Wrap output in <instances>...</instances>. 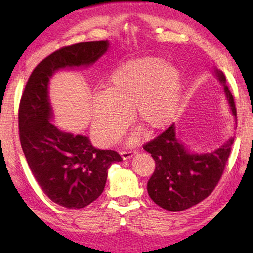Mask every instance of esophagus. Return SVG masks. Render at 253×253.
<instances>
[{
  "label": "esophagus",
  "mask_w": 253,
  "mask_h": 253,
  "mask_svg": "<svg viewBox=\"0 0 253 253\" xmlns=\"http://www.w3.org/2000/svg\"><path fill=\"white\" fill-rule=\"evenodd\" d=\"M137 153V151H129V149H127V151H122L121 152V155L124 158V160H128V158H130L135 155Z\"/></svg>",
  "instance_id": "esophagus-1"
}]
</instances>
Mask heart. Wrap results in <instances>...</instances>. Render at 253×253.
<instances>
[{"instance_id":"heart-1","label":"heart","mask_w":253,"mask_h":253,"mask_svg":"<svg viewBox=\"0 0 253 253\" xmlns=\"http://www.w3.org/2000/svg\"><path fill=\"white\" fill-rule=\"evenodd\" d=\"M182 76L163 59L145 57L119 66L106 83V91L91 98L92 130L104 145H113L136 118L148 130L164 129L181 104Z\"/></svg>"}]
</instances>
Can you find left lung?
<instances>
[{
  "label": "left lung",
  "instance_id": "left-lung-1",
  "mask_svg": "<svg viewBox=\"0 0 253 253\" xmlns=\"http://www.w3.org/2000/svg\"><path fill=\"white\" fill-rule=\"evenodd\" d=\"M223 84L226 99L237 117L234 98L225 84V76L215 69ZM175 125L143 146L155 161V170L147 183L151 199L168 211L192 208L212 193L223 174L234 142L233 137L220 148L208 154H191L176 138Z\"/></svg>",
  "mask_w": 253,
  "mask_h": 253
}]
</instances>
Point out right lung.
I'll use <instances>...</instances> for the list:
<instances>
[{"label": "right lung", "instance_id": "1", "mask_svg": "<svg viewBox=\"0 0 253 253\" xmlns=\"http://www.w3.org/2000/svg\"><path fill=\"white\" fill-rule=\"evenodd\" d=\"M107 40L72 44L54 51L32 71L19 106V135L30 169L44 194L61 207L83 209L99 198L117 152L98 149L88 137L59 130L52 118L48 84L54 71L90 66L107 49Z\"/></svg>", "mask_w": 253, "mask_h": 253}]
</instances>
